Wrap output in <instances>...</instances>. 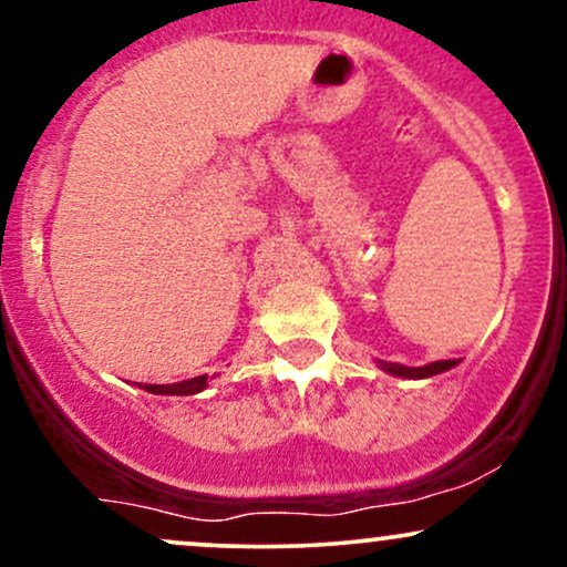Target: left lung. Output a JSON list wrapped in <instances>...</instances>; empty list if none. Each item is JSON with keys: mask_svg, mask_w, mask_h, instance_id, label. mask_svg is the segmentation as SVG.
Instances as JSON below:
<instances>
[{"mask_svg": "<svg viewBox=\"0 0 567 567\" xmlns=\"http://www.w3.org/2000/svg\"><path fill=\"white\" fill-rule=\"evenodd\" d=\"M458 362L461 360H437V362H429V365H421V368H408V365H400V362L379 360V368L386 370V373H392V375H400V379H429V375L445 373V370L455 368Z\"/></svg>", "mask_w": 567, "mask_h": 567, "instance_id": "obj_1", "label": "left lung"}]
</instances>
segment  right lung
I'll use <instances>...</instances> for the list:
<instances>
[{"instance_id": "1", "label": "right lung", "mask_w": 567, "mask_h": 567, "mask_svg": "<svg viewBox=\"0 0 567 567\" xmlns=\"http://www.w3.org/2000/svg\"><path fill=\"white\" fill-rule=\"evenodd\" d=\"M138 386L146 389V392H152V394H178V396H186V394L202 392V389L207 386V375H197V379L178 381V383H138Z\"/></svg>"}]
</instances>
